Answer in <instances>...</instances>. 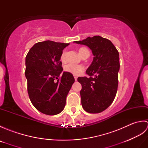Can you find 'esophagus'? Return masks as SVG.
<instances>
[{
    "label": "esophagus",
    "mask_w": 148,
    "mask_h": 148,
    "mask_svg": "<svg viewBox=\"0 0 148 148\" xmlns=\"http://www.w3.org/2000/svg\"><path fill=\"white\" fill-rule=\"evenodd\" d=\"M74 79H75V81H77V77L76 76H75V77H74Z\"/></svg>",
    "instance_id": "1"
}]
</instances>
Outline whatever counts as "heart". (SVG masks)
<instances>
[{
    "instance_id": "heart-1",
    "label": "heart",
    "mask_w": 148,
    "mask_h": 148,
    "mask_svg": "<svg viewBox=\"0 0 148 148\" xmlns=\"http://www.w3.org/2000/svg\"><path fill=\"white\" fill-rule=\"evenodd\" d=\"M79 51V55L82 56L83 55L85 54L87 51H88L87 49H86V48H81L79 49V51ZM66 56H67V53H66V51L63 52L62 55H61L62 61H63V62L65 61ZM64 70L66 72H69V73L74 75V76H78V75H80L81 74L83 73L84 71V68L83 65H81L69 64L65 66Z\"/></svg>"
}]
</instances>
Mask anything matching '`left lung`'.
I'll return each mask as SVG.
<instances>
[{
	"instance_id": "obj_1",
	"label": "left lung",
	"mask_w": 148,
	"mask_h": 148,
	"mask_svg": "<svg viewBox=\"0 0 148 148\" xmlns=\"http://www.w3.org/2000/svg\"><path fill=\"white\" fill-rule=\"evenodd\" d=\"M74 42L88 46L93 55V62L86 71L90 77L77 78L82 85L81 104L88 112H101L111 104L117 92L119 53L111 40L99 36Z\"/></svg>"
}]
</instances>
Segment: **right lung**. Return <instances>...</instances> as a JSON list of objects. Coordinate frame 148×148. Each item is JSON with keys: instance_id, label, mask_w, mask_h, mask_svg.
<instances>
[{"instance_id": "right-lung-1", "label": "right lung", "mask_w": 148, "mask_h": 148, "mask_svg": "<svg viewBox=\"0 0 148 148\" xmlns=\"http://www.w3.org/2000/svg\"><path fill=\"white\" fill-rule=\"evenodd\" d=\"M68 45L69 43L52 40L37 42L31 48L25 58V77L29 98L33 106L43 114L60 113L74 83L73 75L62 72L61 55Z\"/></svg>"}]
</instances>
